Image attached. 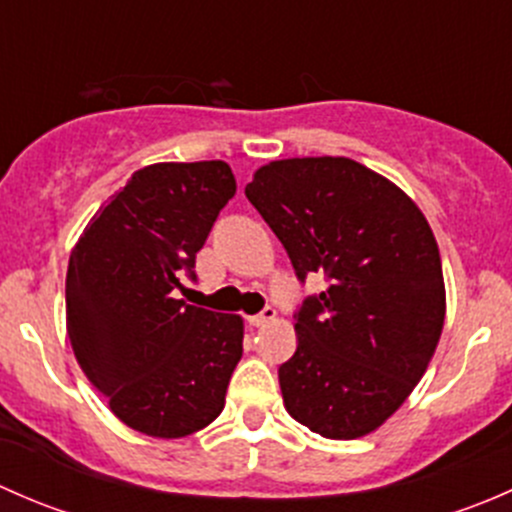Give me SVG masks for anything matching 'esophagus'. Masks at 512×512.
I'll use <instances>...</instances> for the list:
<instances>
[{"label": "esophagus", "instance_id": "esophagus-1", "mask_svg": "<svg viewBox=\"0 0 512 512\" xmlns=\"http://www.w3.org/2000/svg\"><path fill=\"white\" fill-rule=\"evenodd\" d=\"M275 317H277L275 307H265L260 314H252V317H247V322H250L252 327H265V324L272 322Z\"/></svg>", "mask_w": 512, "mask_h": 512}]
</instances>
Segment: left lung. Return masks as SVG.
I'll list each match as a JSON object with an SVG mask.
<instances>
[{"mask_svg":"<svg viewBox=\"0 0 512 512\" xmlns=\"http://www.w3.org/2000/svg\"><path fill=\"white\" fill-rule=\"evenodd\" d=\"M299 280L329 282L297 314L280 366L287 414L334 441L376 431L426 374L446 319L431 225L396 183L344 156L262 165L245 188Z\"/></svg>","mask_w":512,"mask_h":512,"instance_id":"1","label":"left lung"}]
</instances>
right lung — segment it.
<instances>
[{"label":"right lung","instance_id":"right-lung-1","mask_svg":"<svg viewBox=\"0 0 512 512\" xmlns=\"http://www.w3.org/2000/svg\"><path fill=\"white\" fill-rule=\"evenodd\" d=\"M237 183L225 160L153 163L98 208L66 272V332L86 379L128 428L210 426L242 356L240 314L173 297Z\"/></svg>","mask_w":512,"mask_h":512}]
</instances>
